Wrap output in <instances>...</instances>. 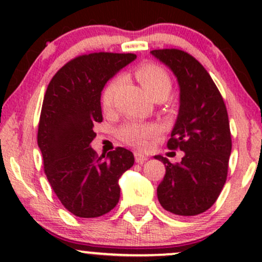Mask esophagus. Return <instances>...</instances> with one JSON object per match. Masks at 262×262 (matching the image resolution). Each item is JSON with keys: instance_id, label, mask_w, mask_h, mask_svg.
I'll return each mask as SVG.
<instances>
[{"instance_id": "esophagus-1", "label": "esophagus", "mask_w": 262, "mask_h": 262, "mask_svg": "<svg viewBox=\"0 0 262 262\" xmlns=\"http://www.w3.org/2000/svg\"><path fill=\"white\" fill-rule=\"evenodd\" d=\"M134 158H135V161H137L138 164H144V162L148 160V156L141 154V152H139V151L134 152Z\"/></svg>"}]
</instances>
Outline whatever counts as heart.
Wrapping results in <instances>:
<instances>
[{
  "label": "heart",
  "mask_w": 262,
  "mask_h": 262,
  "mask_svg": "<svg viewBox=\"0 0 262 262\" xmlns=\"http://www.w3.org/2000/svg\"><path fill=\"white\" fill-rule=\"evenodd\" d=\"M135 77L143 86V89L151 96H166L171 90V77L169 73L160 65L155 62H144L140 64L134 71ZM123 82L121 76H116L102 91L101 103L104 110L112 107L117 92L119 91ZM159 133V127L152 123L128 122L118 129L119 139L130 145L144 148L151 137Z\"/></svg>",
  "instance_id": "b5f03b06"
}]
</instances>
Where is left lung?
<instances>
[{
	"mask_svg": "<svg viewBox=\"0 0 262 262\" xmlns=\"http://www.w3.org/2000/svg\"><path fill=\"white\" fill-rule=\"evenodd\" d=\"M172 71L180 87L179 114L167 148L185 152L166 167L158 186L162 208L176 215H197L214 204L227 180L231 135L221 92L201 62L179 49L150 52Z\"/></svg>",
	"mask_w": 262,
	"mask_h": 262,
	"instance_id": "obj_1",
	"label": "left lung"
}]
</instances>
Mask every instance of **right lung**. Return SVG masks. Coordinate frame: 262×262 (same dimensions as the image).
I'll return each instance as SVG.
<instances>
[{
    "instance_id": "add662e5",
    "label": "right lung",
    "mask_w": 262,
    "mask_h": 262,
    "mask_svg": "<svg viewBox=\"0 0 262 262\" xmlns=\"http://www.w3.org/2000/svg\"><path fill=\"white\" fill-rule=\"evenodd\" d=\"M135 54L77 56L54 75L45 92L38 146L48 181L60 202L80 218L112 210L121 196L118 180L134 164L133 152L117 148L98 156L91 148L93 124L102 122L101 92Z\"/></svg>"
}]
</instances>
